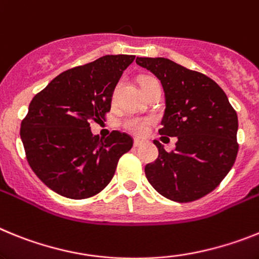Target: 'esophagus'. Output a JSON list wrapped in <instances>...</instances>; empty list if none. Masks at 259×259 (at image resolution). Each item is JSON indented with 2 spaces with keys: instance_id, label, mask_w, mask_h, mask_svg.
<instances>
[{
  "instance_id": "34e87169",
  "label": "esophagus",
  "mask_w": 259,
  "mask_h": 259,
  "mask_svg": "<svg viewBox=\"0 0 259 259\" xmlns=\"http://www.w3.org/2000/svg\"><path fill=\"white\" fill-rule=\"evenodd\" d=\"M142 143L141 139H134V147H139V146H142Z\"/></svg>"
}]
</instances>
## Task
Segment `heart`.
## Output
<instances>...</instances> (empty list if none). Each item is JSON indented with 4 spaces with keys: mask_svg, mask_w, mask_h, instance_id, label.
Wrapping results in <instances>:
<instances>
[{
    "mask_svg": "<svg viewBox=\"0 0 259 259\" xmlns=\"http://www.w3.org/2000/svg\"><path fill=\"white\" fill-rule=\"evenodd\" d=\"M147 79V78H142V80ZM141 80V82H142ZM151 121L148 118H142V117H127L123 121V126L125 129L129 130L130 133L136 134V136H145L147 133L148 126H150Z\"/></svg>",
    "mask_w": 259,
    "mask_h": 259,
    "instance_id": "1",
    "label": "heart"
}]
</instances>
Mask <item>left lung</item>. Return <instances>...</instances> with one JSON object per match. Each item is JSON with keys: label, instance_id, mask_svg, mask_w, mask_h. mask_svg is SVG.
Returning a JSON list of instances; mask_svg holds the SVG:
<instances>
[{"label": "left lung", "instance_id": "obj_1", "mask_svg": "<svg viewBox=\"0 0 259 259\" xmlns=\"http://www.w3.org/2000/svg\"><path fill=\"white\" fill-rule=\"evenodd\" d=\"M160 80L165 98L160 134L177 137L175 151L154 141L159 156L145 167L148 183L175 202H192L217 188L237 155V114L217 82L163 57H137Z\"/></svg>", "mask_w": 259, "mask_h": 259}]
</instances>
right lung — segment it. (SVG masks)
<instances>
[{
    "label": "right lung",
    "mask_w": 259,
    "mask_h": 259,
    "mask_svg": "<svg viewBox=\"0 0 259 259\" xmlns=\"http://www.w3.org/2000/svg\"><path fill=\"white\" fill-rule=\"evenodd\" d=\"M136 56L108 55L61 73L39 92L21 125L27 160L36 176L62 197L84 199L113 179L118 159L133 147L121 132L94 136L123 70Z\"/></svg>",
    "instance_id": "1"
}]
</instances>
